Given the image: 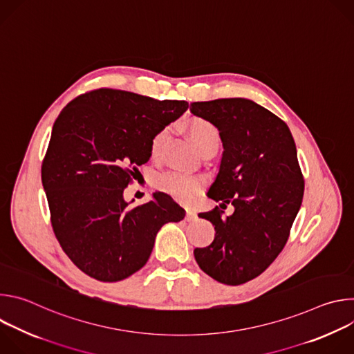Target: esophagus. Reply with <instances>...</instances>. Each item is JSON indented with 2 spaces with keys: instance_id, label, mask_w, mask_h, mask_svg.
I'll list each match as a JSON object with an SVG mask.
<instances>
[{
  "instance_id": "esophagus-1",
  "label": "esophagus",
  "mask_w": 354,
  "mask_h": 354,
  "mask_svg": "<svg viewBox=\"0 0 354 354\" xmlns=\"http://www.w3.org/2000/svg\"><path fill=\"white\" fill-rule=\"evenodd\" d=\"M197 220V214L192 209H186V221H194Z\"/></svg>"
}]
</instances>
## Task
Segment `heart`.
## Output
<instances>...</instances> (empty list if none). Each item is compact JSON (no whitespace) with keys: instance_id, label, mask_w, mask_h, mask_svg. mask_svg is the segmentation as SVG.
Listing matches in <instances>:
<instances>
[{"instance_id":"1","label":"heart","mask_w":354,"mask_h":354,"mask_svg":"<svg viewBox=\"0 0 354 354\" xmlns=\"http://www.w3.org/2000/svg\"><path fill=\"white\" fill-rule=\"evenodd\" d=\"M189 134L200 153L209 147H213V145L218 147L220 144L218 130L216 129L214 124L203 119L193 120L189 124ZM171 136H172V126H165L154 134L149 147L153 158H160L162 156ZM156 185L158 189L168 193L174 198L183 201V203H190V201H193L196 196L200 193L201 187L205 185V180L198 176H193L185 172L168 171L157 178Z\"/></svg>"}]
</instances>
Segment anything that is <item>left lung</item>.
Listing matches in <instances>:
<instances>
[{"label":"left lung","mask_w":354,"mask_h":354,"mask_svg":"<svg viewBox=\"0 0 354 354\" xmlns=\"http://www.w3.org/2000/svg\"><path fill=\"white\" fill-rule=\"evenodd\" d=\"M190 112L218 129L224 147L207 196L234 206L225 218L217 207L198 214L216 235L194 259L214 280L238 286L263 273L288 239L304 194L295 142L281 119L250 99L193 102Z\"/></svg>","instance_id":"obj_1"}]
</instances>
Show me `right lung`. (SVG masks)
<instances>
[{
    "label": "right lung",
    "mask_w": 354,
    "mask_h": 354,
    "mask_svg": "<svg viewBox=\"0 0 354 354\" xmlns=\"http://www.w3.org/2000/svg\"><path fill=\"white\" fill-rule=\"evenodd\" d=\"M185 100H157L120 89L80 95L55 122L41 183L57 241L71 262L99 281H119L148 261L157 232L185 210L158 192L130 207L123 197L154 134L180 118Z\"/></svg>",
    "instance_id": "add662e5"
}]
</instances>
